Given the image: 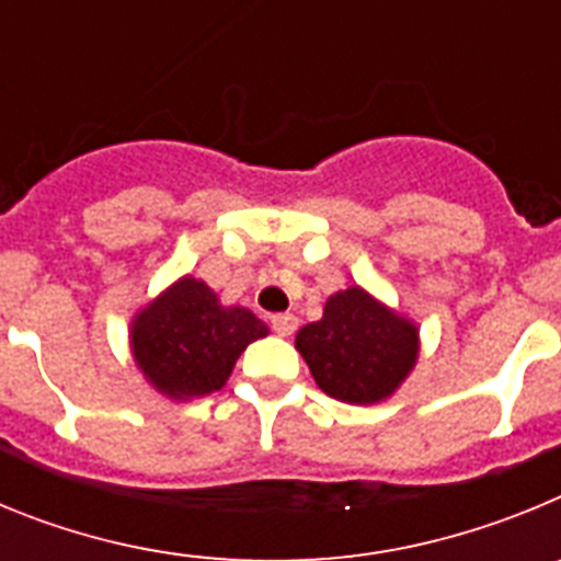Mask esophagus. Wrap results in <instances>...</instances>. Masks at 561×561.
Returning a JSON list of instances; mask_svg holds the SVG:
<instances>
[{
	"mask_svg": "<svg viewBox=\"0 0 561 561\" xmlns=\"http://www.w3.org/2000/svg\"><path fill=\"white\" fill-rule=\"evenodd\" d=\"M272 329H275L277 336H291L297 329V317L295 314H275L272 317Z\"/></svg>",
	"mask_w": 561,
	"mask_h": 561,
	"instance_id": "1",
	"label": "esophagus"
}]
</instances>
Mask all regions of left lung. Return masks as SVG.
<instances>
[{
    "label": "left lung",
    "instance_id": "left-lung-1",
    "mask_svg": "<svg viewBox=\"0 0 561 561\" xmlns=\"http://www.w3.org/2000/svg\"><path fill=\"white\" fill-rule=\"evenodd\" d=\"M323 393L348 404H376L396 393L419 359V329L359 286L325 300L323 317L295 336Z\"/></svg>",
    "mask_w": 561,
    "mask_h": 561
}]
</instances>
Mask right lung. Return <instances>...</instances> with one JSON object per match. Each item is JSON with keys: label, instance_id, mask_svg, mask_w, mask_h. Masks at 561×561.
Returning <instances> with one entry per match:
<instances>
[{"label": "right lung", "instance_id": "1", "mask_svg": "<svg viewBox=\"0 0 561 561\" xmlns=\"http://www.w3.org/2000/svg\"><path fill=\"white\" fill-rule=\"evenodd\" d=\"M270 334L244 306H221L219 295L185 275L131 320V354L153 390L176 401L225 388L247 345Z\"/></svg>", "mask_w": 561, "mask_h": 561}]
</instances>
